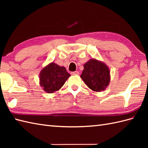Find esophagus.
<instances>
[{
	"label": "esophagus",
	"mask_w": 148,
	"mask_h": 148,
	"mask_svg": "<svg viewBox=\"0 0 148 148\" xmlns=\"http://www.w3.org/2000/svg\"><path fill=\"white\" fill-rule=\"evenodd\" d=\"M71 74H72V75H79V72H78V71L72 72H71Z\"/></svg>",
	"instance_id": "1"
}]
</instances>
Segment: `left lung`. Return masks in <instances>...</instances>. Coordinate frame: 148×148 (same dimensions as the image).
<instances>
[{
  "label": "left lung",
  "mask_w": 148,
  "mask_h": 148,
  "mask_svg": "<svg viewBox=\"0 0 148 148\" xmlns=\"http://www.w3.org/2000/svg\"><path fill=\"white\" fill-rule=\"evenodd\" d=\"M80 77L90 89L96 92L104 90L111 81L108 66L95 58H91L84 64Z\"/></svg>",
  "instance_id": "8db88e82"
}]
</instances>
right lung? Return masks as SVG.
Returning <instances> with one entry per match:
<instances>
[{
    "mask_svg": "<svg viewBox=\"0 0 148 148\" xmlns=\"http://www.w3.org/2000/svg\"><path fill=\"white\" fill-rule=\"evenodd\" d=\"M70 76L65 67L51 62L40 71L39 84L46 93H53L60 89Z\"/></svg>",
    "mask_w": 148,
    "mask_h": 148,
    "instance_id": "obj_1",
    "label": "right lung"
}]
</instances>
